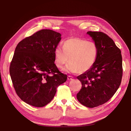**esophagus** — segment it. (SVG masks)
I'll return each mask as SVG.
<instances>
[{
    "mask_svg": "<svg viewBox=\"0 0 131 131\" xmlns=\"http://www.w3.org/2000/svg\"><path fill=\"white\" fill-rule=\"evenodd\" d=\"M73 79V77L72 76H70V75H68V79L69 80H72Z\"/></svg>",
    "mask_w": 131,
    "mask_h": 131,
    "instance_id": "esophagus-1",
    "label": "esophagus"
}]
</instances>
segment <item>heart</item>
Masks as SVG:
<instances>
[{"label":"heart","instance_id":"1","mask_svg":"<svg viewBox=\"0 0 131 131\" xmlns=\"http://www.w3.org/2000/svg\"><path fill=\"white\" fill-rule=\"evenodd\" d=\"M98 55V47L93 41L79 38L68 39L54 49V62L61 68L68 62L64 70L70 73H80L90 70L95 63Z\"/></svg>","mask_w":131,"mask_h":131}]
</instances>
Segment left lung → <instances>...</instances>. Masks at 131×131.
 <instances>
[{"label":"left lung","instance_id":"obj_1","mask_svg":"<svg viewBox=\"0 0 131 131\" xmlns=\"http://www.w3.org/2000/svg\"><path fill=\"white\" fill-rule=\"evenodd\" d=\"M98 47L95 63L90 70L77 77L82 88L77 94L79 102L92 108L107 102L118 90L123 75L120 49L112 38L101 31H88Z\"/></svg>","mask_w":131,"mask_h":131}]
</instances>
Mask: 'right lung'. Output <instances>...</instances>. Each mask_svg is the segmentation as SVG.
<instances>
[{
  "label": "right lung",
  "instance_id": "1",
  "mask_svg": "<svg viewBox=\"0 0 131 131\" xmlns=\"http://www.w3.org/2000/svg\"><path fill=\"white\" fill-rule=\"evenodd\" d=\"M60 33L43 29L26 37L17 46L9 73L16 93L23 101L43 107L51 101L57 88L67 80L54 62V49Z\"/></svg>",
  "mask_w": 131,
  "mask_h": 131
}]
</instances>
